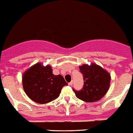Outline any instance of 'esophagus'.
Segmentation results:
<instances>
[{
  "label": "esophagus",
  "mask_w": 133,
  "mask_h": 133,
  "mask_svg": "<svg viewBox=\"0 0 133 133\" xmlns=\"http://www.w3.org/2000/svg\"><path fill=\"white\" fill-rule=\"evenodd\" d=\"M72 83H73V82H72V81H71V82H70V83H69V85L71 86L72 85Z\"/></svg>",
  "instance_id": "34e87169"
}]
</instances>
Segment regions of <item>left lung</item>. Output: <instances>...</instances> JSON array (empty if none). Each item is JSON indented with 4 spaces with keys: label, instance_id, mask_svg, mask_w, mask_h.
Segmentation results:
<instances>
[{
    "label": "left lung",
    "instance_id": "1",
    "mask_svg": "<svg viewBox=\"0 0 133 133\" xmlns=\"http://www.w3.org/2000/svg\"><path fill=\"white\" fill-rule=\"evenodd\" d=\"M79 70L83 75L84 85L79 91L72 89L76 97L86 102H94L102 99L110 87V75L94 63L90 66H81Z\"/></svg>",
    "mask_w": 133,
    "mask_h": 133
}]
</instances>
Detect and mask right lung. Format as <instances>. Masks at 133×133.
<instances>
[{"label": "right lung", "instance_id": "1", "mask_svg": "<svg viewBox=\"0 0 133 133\" xmlns=\"http://www.w3.org/2000/svg\"><path fill=\"white\" fill-rule=\"evenodd\" d=\"M62 75H54L50 66H43L37 63L25 72L23 86L28 97L39 104H46L54 100L61 89L67 85Z\"/></svg>", "mask_w": 133, "mask_h": 133}]
</instances>
